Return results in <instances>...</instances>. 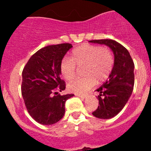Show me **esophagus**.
Returning a JSON list of instances; mask_svg holds the SVG:
<instances>
[{"instance_id":"obj_1","label":"esophagus","mask_w":151,"mask_h":151,"mask_svg":"<svg viewBox=\"0 0 151 151\" xmlns=\"http://www.w3.org/2000/svg\"><path fill=\"white\" fill-rule=\"evenodd\" d=\"M75 95H76V96H79V97H81V98H83V99H85V98H87V96H88V95H87V94H80V93H76Z\"/></svg>"}]
</instances>
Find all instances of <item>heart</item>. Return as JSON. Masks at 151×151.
<instances>
[{
  "instance_id": "heart-1",
  "label": "heart",
  "mask_w": 151,
  "mask_h": 151,
  "mask_svg": "<svg viewBox=\"0 0 151 151\" xmlns=\"http://www.w3.org/2000/svg\"><path fill=\"white\" fill-rule=\"evenodd\" d=\"M114 57L110 49L97 45H83L74 49L70 58L60 62V69L65 80L71 81L76 77L77 67L83 68L84 77L68 85V89L76 93L86 92L97 83L104 81L112 72Z\"/></svg>"
}]
</instances>
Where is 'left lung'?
<instances>
[{"mask_svg": "<svg viewBox=\"0 0 151 151\" xmlns=\"http://www.w3.org/2000/svg\"><path fill=\"white\" fill-rule=\"evenodd\" d=\"M91 43L105 45L114 53V66L104 85L96 90L99 106L93 115L101 119H109L118 115L127 103L134 85V63L129 51L112 39L89 41Z\"/></svg>", "mask_w": 151, "mask_h": 151, "instance_id": "left-lung-1", "label": "left lung"}]
</instances>
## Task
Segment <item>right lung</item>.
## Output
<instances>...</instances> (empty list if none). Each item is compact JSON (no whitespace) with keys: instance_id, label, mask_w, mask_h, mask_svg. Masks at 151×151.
Segmentation results:
<instances>
[{"instance_id":"right-lung-1","label":"right lung","mask_w":151,"mask_h":151,"mask_svg":"<svg viewBox=\"0 0 151 151\" xmlns=\"http://www.w3.org/2000/svg\"><path fill=\"white\" fill-rule=\"evenodd\" d=\"M71 44L50 45L38 50L22 70L21 91L30 116L39 123L52 125L65 113V103L74 94L61 96L58 91L66 88L60 78V65Z\"/></svg>"}]
</instances>
